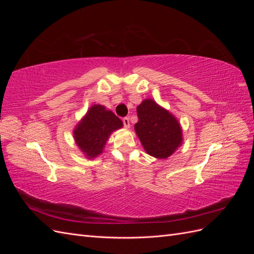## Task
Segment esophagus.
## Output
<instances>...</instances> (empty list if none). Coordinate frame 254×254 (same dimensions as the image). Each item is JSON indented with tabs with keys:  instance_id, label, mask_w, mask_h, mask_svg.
Masks as SVG:
<instances>
[{
	"instance_id": "esophagus-1",
	"label": "esophagus",
	"mask_w": 254,
	"mask_h": 254,
	"mask_svg": "<svg viewBox=\"0 0 254 254\" xmlns=\"http://www.w3.org/2000/svg\"><path fill=\"white\" fill-rule=\"evenodd\" d=\"M123 124H124L125 128H129L130 127V121L128 118H124L123 119Z\"/></svg>"
}]
</instances>
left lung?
<instances>
[{"mask_svg": "<svg viewBox=\"0 0 254 254\" xmlns=\"http://www.w3.org/2000/svg\"><path fill=\"white\" fill-rule=\"evenodd\" d=\"M136 112L139 121L134 130L145 151L158 159L172 156L183 140L178 120L149 98L136 107Z\"/></svg>", "mask_w": 254, "mask_h": 254, "instance_id": "1", "label": "left lung"}]
</instances>
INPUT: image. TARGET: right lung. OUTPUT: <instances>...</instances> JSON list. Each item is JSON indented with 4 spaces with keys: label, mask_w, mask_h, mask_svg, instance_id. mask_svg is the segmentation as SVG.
<instances>
[{
    "label": "right lung",
    "mask_w": 254,
    "mask_h": 254,
    "mask_svg": "<svg viewBox=\"0 0 254 254\" xmlns=\"http://www.w3.org/2000/svg\"><path fill=\"white\" fill-rule=\"evenodd\" d=\"M123 122L103 105H93L74 129V140L88 159L101 155L110 134Z\"/></svg>",
    "instance_id": "right-lung-1"
}]
</instances>
